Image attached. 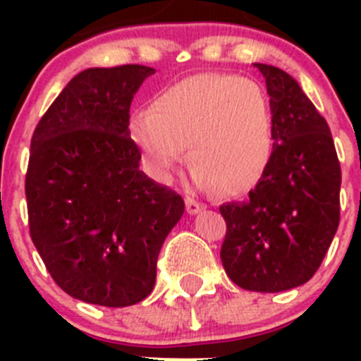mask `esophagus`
Returning <instances> with one entry per match:
<instances>
[{"mask_svg":"<svg viewBox=\"0 0 361 361\" xmlns=\"http://www.w3.org/2000/svg\"><path fill=\"white\" fill-rule=\"evenodd\" d=\"M186 209H188V213H190V215H197V213H200L204 209V204H200L199 200L188 197V199H186Z\"/></svg>","mask_w":361,"mask_h":361,"instance_id":"1","label":"esophagus"}]
</instances>
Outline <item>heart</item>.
Returning <instances> with one entry per match:
<instances>
[{
	"label": "heart",
	"mask_w": 361,
	"mask_h": 361,
	"mask_svg": "<svg viewBox=\"0 0 361 361\" xmlns=\"http://www.w3.org/2000/svg\"><path fill=\"white\" fill-rule=\"evenodd\" d=\"M128 133L155 177L166 178L190 145L200 190L242 197L262 183L275 153V116L257 82L199 73L168 86L149 108L133 110Z\"/></svg>",
	"instance_id": "b5f03b06"
}]
</instances>
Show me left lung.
<instances>
[{
	"label": "left lung",
	"mask_w": 361,
	"mask_h": 361,
	"mask_svg": "<svg viewBox=\"0 0 361 361\" xmlns=\"http://www.w3.org/2000/svg\"><path fill=\"white\" fill-rule=\"evenodd\" d=\"M275 116V153L242 204L220 206V260L238 288L280 293L307 282L340 224L342 170L327 121L288 72L255 63Z\"/></svg>",
	"instance_id": "obj_1"
}]
</instances>
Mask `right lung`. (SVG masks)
Segmentation results:
<instances>
[{"mask_svg": "<svg viewBox=\"0 0 361 361\" xmlns=\"http://www.w3.org/2000/svg\"><path fill=\"white\" fill-rule=\"evenodd\" d=\"M155 70L78 73L37 123L27 193L30 237L54 282L73 298L126 307L152 293L157 258L183 197L139 170L130 139L133 95Z\"/></svg>", "mask_w": 361, "mask_h": 361, "instance_id": "obj_1", "label": "right lung"}]
</instances>
